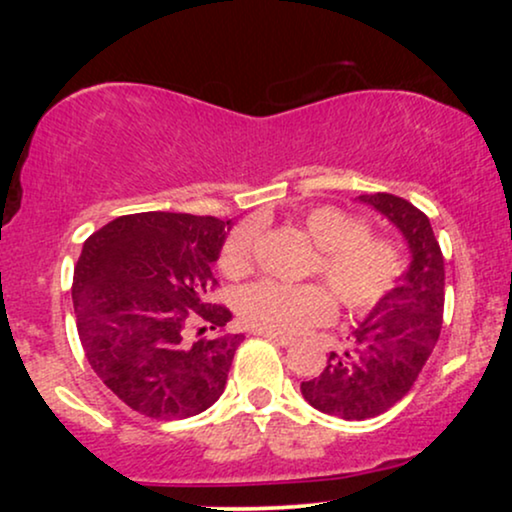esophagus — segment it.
I'll return each mask as SVG.
<instances>
[{
	"instance_id": "34e87169",
	"label": "esophagus",
	"mask_w": 512,
	"mask_h": 512,
	"mask_svg": "<svg viewBox=\"0 0 512 512\" xmlns=\"http://www.w3.org/2000/svg\"><path fill=\"white\" fill-rule=\"evenodd\" d=\"M255 334H257V337L267 339V342L276 344V346H291L293 344V339L291 337H284V334H274V332H264V330H257Z\"/></svg>"
}]
</instances>
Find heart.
Returning <instances> with one entry per match:
<instances>
[{
	"label": "heart",
	"mask_w": 512,
	"mask_h": 512,
	"mask_svg": "<svg viewBox=\"0 0 512 512\" xmlns=\"http://www.w3.org/2000/svg\"><path fill=\"white\" fill-rule=\"evenodd\" d=\"M301 226L315 245L310 274L322 284H281L262 279L236 296V313L252 330L274 334L301 332L334 315V301L346 313L366 315L390 296L402 276V250L390 238L368 233V223L349 211L317 204L301 214ZM255 226L238 223L223 240L219 267L226 276H243L252 264Z\"/></svg>",
	"instance_id": "heart-1"
}]
</instances>
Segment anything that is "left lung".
I'll use <instances>...</instances> for the list:
<instances>
[{
    "instance_id": "left-lung-1",
    "label": "left lung",
    "mask_w": 512,
    "mask_h": 512,
    "mask_svg": "<svg viewBox=\"0 0 512 512\" xmlns=\"http://www.w3.org/2000/svg\"><path fill=\"white\" fill-rule=\"evenodd\" d=\"M407 238L411 264L404 279L354 330L344 351H330L327 366L301 383L305 402L346 421L383 414L414 387L436 349L443 325L445 264L428 216L407 199L363 195Z\"/></svg>"
}]
</instances>
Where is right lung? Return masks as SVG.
<instances>
[{
    "label": "right lung",
    "instance_id": "right-lung-1",
    "mask_svg": "<svg viewBox=\"0 0 512 512\" xmlns=\"http://www.w3.org/2000/svg\"><path fill=\"white\" fill-rule=\"evenodd\" d=\"M226 226L216 216L142 211L117 216L88 236L74 269V313L93 373L129 409L149 419L202 414L226 387L240 334L187 343L190 321L219 330L226 305L209 303L219 286Z\"/></svg>",
    "mask_w": 512,
    "mask_h": 512
}]
</instances>
